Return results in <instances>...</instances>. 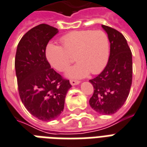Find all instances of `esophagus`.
Here are the masks:
<instances>
[{
	"instance_id": "34e87169",
	"label": "esophagus",
	"mask_w": 147,
	"mask_h": 147,
	"mask_svg": "<svg viewBox=\"0 0 147 147\" xmlns=\"http://www.w3.org/2000/svg\"><path fill=\"white\" fill-rule=\"evenodd\" d=\"M70 84L73 86H74V85H78V84H80V81L79 80H70Z\"/></svg>"
}]
</instances>
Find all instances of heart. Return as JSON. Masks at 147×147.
<instances>
[{
    "label": "heart",
    "mask_w": 147,
    "mask_h": 147,
    "mask_svg": "<svg viewBox=\"0 0 147 147\" xmlns=\"http://www.w3.org/2000/svg\"><path fill=\"white\" fill-rule=\"evenodd\" d=\"M59 42L62 46L52 42L46 46V57L53 68L63 71L74 57L78 63L67 69V78H84L90 72L99 74L106 67L110 45L109 37L103 31H73L62 36Z\"/></svg>",
    "instance_id": "b5f03b06"
}]
</instances>
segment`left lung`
Instances as JSON below:
<instances>
[{
	"instance_id": "1",
	"label": "left lung",
	"mask_w": 147,
	"mask_h": 147,
	"mask_svg": "<svg viewBox=\"0 0 147 147\" xmlns=\"http://www.w3.org/2000/svg\"><path fill=\"white\" fill-rule=\"evenodd\" d=\"M110 42V56L104 70L90 80L94 94L89 100L90 107L102 115L115 113L126 101L132 80V53L122 33L101 25Z\"/></svg>"
}]
</instances>
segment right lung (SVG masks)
<instances>
[{
    "mask_svg": "<svg viewBox=\"0 0 147 147\" xmlns=\"http://www.w3.org/2000/svg\"><path fill=\"white\" fill-rule=\"evenodd\" d=\"M56 28L41 24L24 35L18 45L15 67L21 100L33 116L51 121L60 115L71 85L53 68L46 57Z\"/></svg>",
    "mask_w": 147,
    "mask_h": 147,
    "instance_id": "1",
    "label": "right lung"
}]
</instances>
